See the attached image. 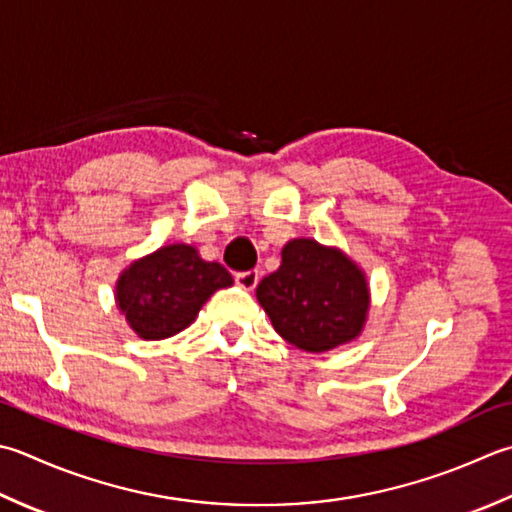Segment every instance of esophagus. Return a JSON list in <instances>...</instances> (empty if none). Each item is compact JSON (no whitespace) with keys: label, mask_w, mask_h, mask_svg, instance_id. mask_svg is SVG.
Segmentation results:
<instances>
[{"label":"esophagus","mask_w":512,"mask_h":512,"mask_svg":"<svg viewBox=\"0 0 512 512\" xmlns=\"http://www.w3.org/2000/svg\"><path fill=\"white\" fill-rule=\"evenodd\" d=\"M235 282L244 290H253L259 284V270H244V273H235Z\"/></svg>","instance_id":"1"}]
</instances>
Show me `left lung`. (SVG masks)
<instances>
[{
	"label": "left lung",
	"instance_id": "obj_1",
	"mask_svg": "<svg viewBox=\"0 0 512 512\" xmlns=\"http://www.w3.org/2000/svg\"><path fill=\"white\" fill-rule=\"evenodd\" d=\"M259 304L288 344L324 353L359 335L368 310V286L350 259L315 239H293L282 266L257 286Z\"/></svg>",
	"mask_w": 512,
	"mask_h": 512
}]
</instances>
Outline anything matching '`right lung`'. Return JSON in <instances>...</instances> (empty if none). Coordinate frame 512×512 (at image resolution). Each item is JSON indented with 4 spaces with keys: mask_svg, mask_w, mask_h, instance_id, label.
Returning <instances> with one entry per match:
<instances>
[{
    "mask_svg": "<svg viewBox=\"0 0 512 512\" xmlns=\"http://www.w3.org/2000/svg\"><path fill=\"white\" fill-rule=\"evenodd\" d=\"M233 284L219 262H204L193 246L159 248L130 264L117 282V304L144 339H164L184 330L217 288Z\"/></svg>",
    "mask_w": 512,
    "mask_h": 512,
    "instance_id": "1",
    "label": "right lung"
}]
</instances>
